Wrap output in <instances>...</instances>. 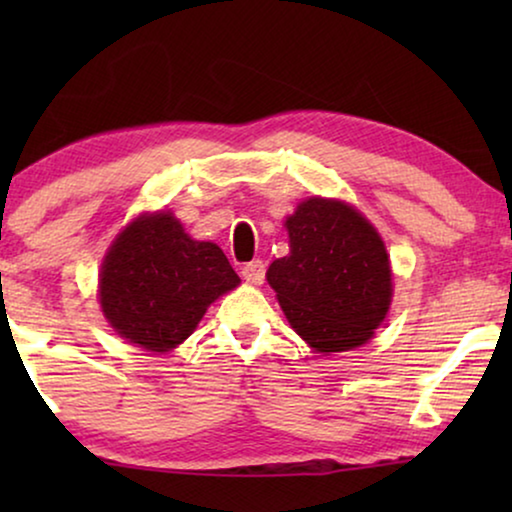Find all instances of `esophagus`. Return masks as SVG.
Here are the masks:
<instances>
[{
    "instance_id": "obj_1",
    "label": "esophagus",
    "mask_w": 512,
    "mask_h": 512,
    "mask_svg": "<svg viewBox=\"0 0 512 512\" xmlns=\"http://www.w3.org/2000/svg\"><path fill=\"white\" fill-rule=\"evenodd\" d=\"M242 277H244V282H249V284H263V279H265V263L263 261H251V263H247L242 268Z\"/></svg>"
}]
</instances>
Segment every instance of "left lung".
<instances>
[{"label":"left lung","instance_id":"left-lung-1","mask_svg":"<svg viewBox=\"0 0 512 512\" xmlns=\"http://www.w3.org/2000/svg\"><path fill=\"white\" fill-rule=\"evenodd\" d=\"M284 226L289 256L265 277L293 331L319 354L366 345L394 296L380 233L359 209L326 198L303 200Z\"/></svg>","mask_w":512,"mask_h":512}]
</instances>
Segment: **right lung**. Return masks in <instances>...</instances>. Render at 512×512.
Masks as SVG:
<instances>
[{
	"label": "right lung",
	"mask_w": 512,
	"mask_h": 512,
	"mask_svg": "<svg viewBox=\"0 0 512 512\" xmlns=\"http://www.w3.org/2000/svg\"><path fill=\"white\" fill-rule=\"evenodd\" d=\"M237 284L240 277L214 242L193 240L172 212L142 214L104 256L100 305L121 338L170 352Z\"/></svg>",
	"instance_id": "1"
}]
</instances>
